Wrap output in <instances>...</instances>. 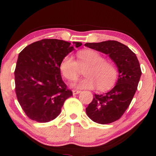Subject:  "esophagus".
Returning <instances> with one entry per match:
<instances>
[{
  "mask_svg": "<svg viewBox=\"0 0 156 156\" xmlns=\"http://www.w3.org/2000/svg\"><path fill=\"white\" fill-rule=\"evenodd\" d=\"M72 92H73V94L75 95V94H80L81 92V91L80 90H76V89H74L73 91H72Z\"/></svg>",
  "mask_w": 156,
  "mask_h": 156,
  "instance_id": "1",
  "label": "esophagus"
}]
</instances>
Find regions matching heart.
I'll return each mask as SVG.
<instances>
[{
    "label": "heart",
    "instance_id": "1",
    "mask_svg": "<svg viewBox=\"0 0 156 156\" xmlns=\"http://www.w3.org/2000/svg\"><path fill=\"white\" fill-rule=\"evenodd\" d=\"M59 69L66 80L75 82L80 75V69H84L86 77L74 84L78 89L106 91L116 83L119 70L113 62L106 60L101 54L94 50H83L76 53V61L70 55L62 59Z\"/></svg>",
    "mask_w": 156,
    "mask_h": 156
}]
</instances>
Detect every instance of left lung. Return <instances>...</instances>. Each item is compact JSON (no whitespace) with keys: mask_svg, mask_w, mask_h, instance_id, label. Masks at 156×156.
<instances>
[{"mask_svg":"<svg viewBox=\"0 0 156 156\" xmlns=\"http://www.w3.org/2000/svg\"><path fill=\"white\" fill-rule=\"evenodd\" d=\"M85 46L108 55L118 67L119 74L116 86L107 93L94 94L86 108L87 116L96 123L114 122L123 116L137 90L142 73L139 62L126 45L115 40L87 42Z\"/></svg>","mask_w":156,"mask_h":156,"instance_id":"8db88e82","label":"left lung"}]
</instances>
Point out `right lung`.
<instances>
[{
    "instance_id": "obj_1",
    "label": "right lung",
    "mask_w": 156,
    "mask_h": 156,
    "mask_svg": "<svg viewBox=\"0 0 156 156\" xmlns=\"http://www.w3.org/2000/svg\"><path fill=\"white\" fill-rule=\"evenodd\" d=\"M76 48L82 42H73ZM70 42L57 39L35 42L20 52L15 69L17 99L31 120L46 123L60 114L72 96L61 76L59 64L74 50Z\"/></svg>"
}]
</instances>
